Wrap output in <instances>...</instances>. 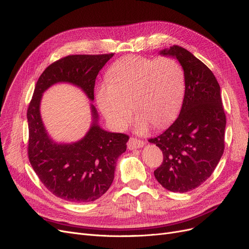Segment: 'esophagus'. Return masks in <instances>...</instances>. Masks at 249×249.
Wrapping results in <instances>:
<instances>
[{"label":"esophagus","instance_id":"1","mask_svg":"<svg viewBox=\"0 0 249 249\" xmlns=\"http://www.w3.org/2000/svg\"><path fill=\"white\" fill-rule=\"evenodd\" d=\"M144 145V142H142V140H138L137 138L131 137L129 139V142L127 143V146L129 149H135V148H140Z\"/></svg>","mask_w":249,"mask_h":249}]
</instances>
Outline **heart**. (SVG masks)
Instances as JSON below:
<instances>
[{
  "label": "heart",
  "instance_id": "b5f03b06",
  "mask_svg": "<svg viewBox=\"0 0 249 249\" xmlns=\"http://www.w3.org/2000/svg\"><path fill=\"white\" fill-rule=\"evenodd\" d=\"M185 74L180 64L169 57L157 60L127 56L107 71V81L99 84L96 104L116 130L125 128L133 111L135 128L146 131L149 124L161 127L179 111L185 93Z\"/></svg>",
  "mask_w": 249,
  "mask_h": 249
}]
</instances>
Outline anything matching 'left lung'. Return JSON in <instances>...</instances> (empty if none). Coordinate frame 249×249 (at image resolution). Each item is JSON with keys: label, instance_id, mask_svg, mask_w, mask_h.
<instances>
[{"label": "left lung", "instance_id": "8db88e82", "mask_svg": "<svg viewBox=\"0 0 249 249\" xmlns=\"http://www.w3.org/2000/svg\"><path fill=\"white\" fill-rule=\"evenodd\" d=\"M160 55L179 61L186 85L175 122L148 139L164 155L154 174L164 188L183 193L201 185L217 167L225 148L226 115L220 85L200 60L179 46L160 51Z\"/></svg>", "mask_w": 249, "mask_h": 249}]
</instances>
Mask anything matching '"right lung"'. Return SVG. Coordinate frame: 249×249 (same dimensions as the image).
<instances>
[{"instance_id":"1","label":"right lung","mask_w":249,"mask_h":249,"mask_svg":"<svg viewBox=\"0 0 249 249\" xmlns=\"http://www.w3.org/2000/svg\"><path fill=\"white\" fill-rule=\"evenodd\" d=\"M114 53L71 55L51 64L39 76L27 110L28 159L41 183L56 196L71 202L100 198L114 180L117 160L126 150L129 136L100 127L99 115L90 104L92 123L83 138L58 143L50 137L40 116V101L52 85L67 82L94 100L95 78Z\"/></svg>"}]
</instances>
